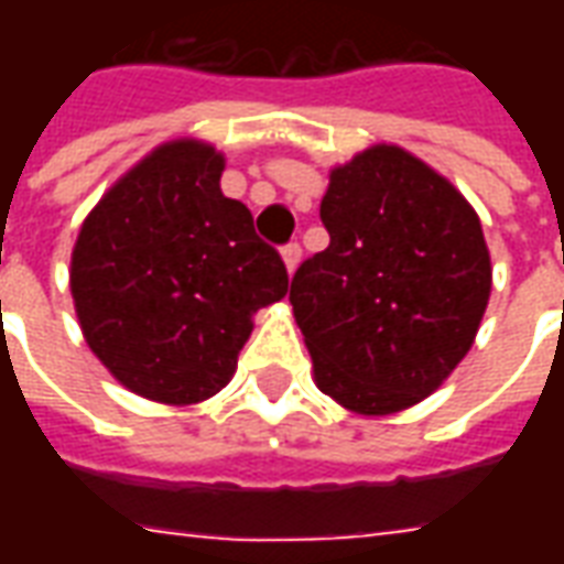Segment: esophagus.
Segmentation results:
<instances>
[{"mask_svg": "<svg viewBox=\"0 0 564 564\" xmlns=\"http://www.w3.org/2000/svg\"><path fill=\"white\" fill-rule=\"evenodd\" d=\"M281 257H283V265H286V271L293 274V271L299 269V262H302V245H299V241H290V245H283Z\"/></svg>", "mask_w": 564, "mask_h": 564, "instance_id": "obj_1", "label": "esophagus"}]
</instances>
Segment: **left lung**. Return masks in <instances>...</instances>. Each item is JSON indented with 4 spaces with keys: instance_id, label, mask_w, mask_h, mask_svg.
<instances>
[{
    "instance_id": "left-lung-1",
    "label": "left lung",
    "mask_w": 564,
    "mask_h": 564,
    "mask_svg": "<svg viewBox=\"0 0 564 564\" xmlns=\"http://www.w3.org/2000/svg\"><path fill=\"white\" fill-rule=\"evenodd\" d=\"M319 220L329 247L290 283L317 387L366 416L423 402L471 350L489 302L477 214L425 162L378 144L332 172Z\"/></svg>"
}]
</instances>
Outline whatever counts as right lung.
Masks as SVG:
<instances>
[{
	"label": "right lung",
	"instance_id": "right-lung-1",
	"mask_svg": "<svg viewBox=\"0 0 564 564\" xmlns=\"http://www.w3.org/2000/svg\"><path fill=\"white\" fill-rule=\"evenodd\" d=\"M223 156L172 141L120 177L84 220L72 295L90 350L123 387L193 404L232 378L259 307L290 274L220 189Z\"/></svg>",
	"mask_w": 564,
	"mask_h": 564
}]
</instances>
